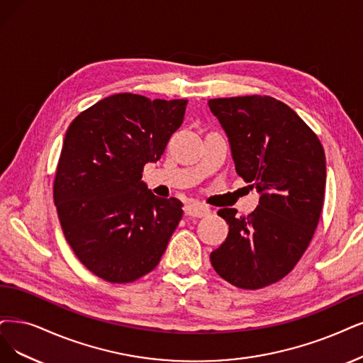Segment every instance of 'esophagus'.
Listing matches in <instances>:
<instances>
[{
  "instance_id": "34e87169",
  "label": "esophagus",
  "mask_w": 363,
  "mask_h": 363,
  "mask_svg": "<svg viewBox=\"0 0 363 363\" xmlns=\"http://www.w3.org/2000/svg\"><path fill=\"white\" fill-rule=\"evenodd\" d=\"M211 213V209L206 206V205H202V203H190L185 206V216L189 217H196V218H202V217H206Z\"/></svg>"
}]
</instances>
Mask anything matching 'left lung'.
<instances>
[{"instance_id":"8db88e82","label":"left lung","mask_w":363,"mask_h":363,"mask_svg":"<svg viewBox=\"0 0 363 363\" xmlns=\"http://www.w3.org/2000/svg\"><path fill=\"white\" fill-rule=\"evenodd\" d=\"M208 104L229 138L236 173L260 194L247 217L233 208L218 211L229 235L211 252V263L227 283L257 290L283 279L311 242L325 200V151L315 133L277 99Z\"/></svg>"}]
</instances>
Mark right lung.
I'll return each mask as SVG.
<instances>
[{
  "label": "right lung",
  "instance_id": "obj_1",
  "mask_svg": "<svg viewBox=\"0 0 363 363\" xmlns=\"http://www.w3.org/2000/svg\"><path fill=\"white\" fill-rule=\"evenodd\" d=\"M186 103L115 94L79 113L65 133L53 200L67 242L104 281L150 274L182 218L179 200L154 196L142 172L163 155Z\"/></svg>",
  "mask_w": 363,
  "mask_h": 363
}]
</instances>
